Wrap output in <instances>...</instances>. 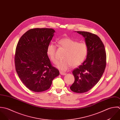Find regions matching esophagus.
Instances as JSON below:
<instances>
[{"instance_id": "esophagus-1", "label": "esophagus", "mask_w": 120, "mask_h": 120, "mask_svg": "<svg viewBox=\"0 0 120 120\" xmlns=\"http://www.w3.org/2000/svg\"><path fill=\"white\" fill-rule=\"evenodd\" d=\"M60 73L62 75H66V73H65L64 72H61V71H60Z\"/></svg>"}]
</instances>
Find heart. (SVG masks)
Here are the masks:
<instances>
[{"label": "heart", "mask_w": 120, "mask_h": 120, "mask_svg": "<svg viewBox=\"0 0 120 120\" xmlns=\"http://www.w3.org/2000/svg\"><path fill=\"white\" fill-rule=\"evenodd\" d=\"M59 44L65 50L63 59L56 64V68L62 71L68 70L71 66L75 68L81 65L85 60L87 54V47L84 43H79L69 38H64L58 41ZM56 46L49 44L47 48V54L53 63L58 60L56 56Z\"/></svg>", "instance_id": "1"}]
</instances>
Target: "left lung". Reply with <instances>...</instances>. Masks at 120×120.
<instances>
[{"label":"left lung","mask_w":120,"mask_h":120,"mask_svg":"<svg viewBox=\"0 0 120 120\" xmlns=\"http://www.w3.org/2000/svg\"><path fill=\"white\" fill-rule=\"evenodd\" d=\"M85 38L87 47L86 60L72 72L75 80L70 87L75 93L86 92L93 87L101 79L106 65V54L102 41L96 35L76 31Z\"/></svg>","instance_id":"obj_1"}]
</instances>
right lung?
Segmentation results:
<instances>
[{"instance_id": "add662e5", "label": "right lung", "mask_w": 120, "mask_h": 120, "mask_svg": "<svg viewBox=\"0 0 120 120\" xmlns=\"http://www.w3.org/2000/svg\"><path fill=\"white\" fill-rule=\"evenodd\" d=\"M52 28L31 29L19 41L15 52L17 74L25 86L35 92L48 89L52 81L60 75L52 67L47 54V48L54 36Z\"/></svg>"}]
</instances>
